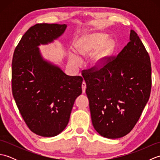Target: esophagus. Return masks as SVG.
I'll list each match as a JSON object with an SVG mask.
<instances>
[{
  "label": "esophagus",
  "mask_w": 160,
  "mask_h": 160,
  "mask_svg": "<svg viewBox=\"0 0 160 160\" xmlns=\"http://www.w3.org/2000/svg\"><path fill=\"white\" fill-rule=\"evenodd\" d=\"M86 83L85 82H83L82 84V92L85 93V90H86Z\"/></svg>",
  "instance_id": "obj_1"
}]
</instances>
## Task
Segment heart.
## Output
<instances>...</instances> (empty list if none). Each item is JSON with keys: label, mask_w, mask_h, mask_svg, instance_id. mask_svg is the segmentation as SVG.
Listing matches in <instances>:
<instances>
[{"label": "heart", "mask_w": 160, "mask_h": 160, "mask_svg": "<svg viewBox=\"0 0 160 160\" xmlns=\"http://www.w3.org/2000/svg\"><path fill=\"white\" fill-rule=\"evenodd\" d=\"M106 38V35L100 33H91L83 36L76 45V50L80 56L70 53L69 56V64L73 67H79L82 62L81 57L86 58L91 55V66L100 67L102 65L115 48V43L113 40H108L105 41Z\"/></svg>", "instance_id": "obj_1"}]
</instances>
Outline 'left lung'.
Segmentation results:
<instances>
[{
  "label": "left lung",
  "mask_w": 160,
  "mask_h": 160,
  "mask_svg": "<svg viewBox=\"0 0 160 160\" xmlns=\"http://www.w3.org/2000/svg\"><path fill=\"white\" fill-rule=\"evenodd\" d=\"M91 120L102 136L117 139L130 132L149 99L151 90L150 57L133 30L130 41L116 57L100 69L83 72Z\"/></svg>",
  "instance_id": "8db88e82"
}]
</instances>
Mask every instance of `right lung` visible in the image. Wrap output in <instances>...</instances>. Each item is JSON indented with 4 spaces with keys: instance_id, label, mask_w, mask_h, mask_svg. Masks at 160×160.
Here are the masks:
<instances>
[{
    "instance_id": "obj_1",
    "label": "right lung",
    "mask_w": 160,
    "mask_h": 160,
    "mask_svg": "<svg viewBox=\"0 0 160 160\" xmlns=\"http://www.w3.org/2000/svg\"><path fill=\"white\" fill-rule=\"evenodd\" d=\"M66 28L65 24H36L22 36L13 56V98L29 128L42 137H54L66 128L82 93V78L67 76L44 60L38 48L59 38Z\"/></svg>"
}]
</instances>
